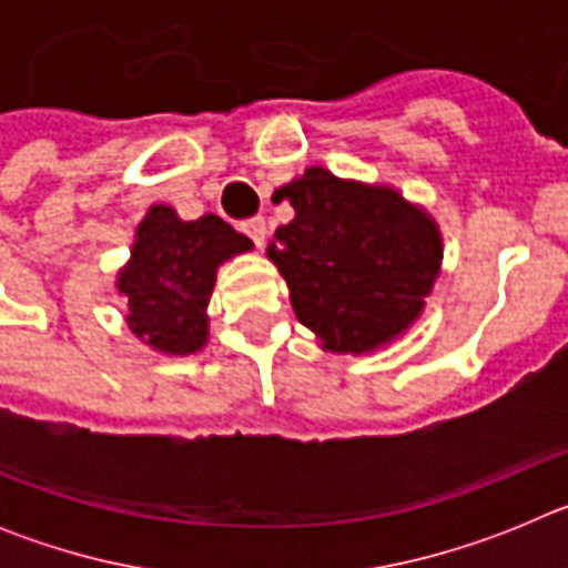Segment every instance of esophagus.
<instances>
[{
  "label": "esophagus",
  "mask_w": 568,
  "mask_h": 568,
  "mask_svg": "<svg viewBox=\"0 0 568 568\" xmlns=\"http://www.w3.org/2000/svg\"><path fill=\"white\" fill-rule=\"evenodd\" d=\"M241 230L253 239L255 247H264V241H267V222L264 219H247V222L241 224Z\"/></svg>",
  "instance_id": "obj_1"
}]
</instances>
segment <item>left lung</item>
Masks as SVG:
<instances>
[{"label": "left lung", "mask_w": 568, "mask_h": 568, "mask_svg": "<svg viewBox=\"0 0 568 568\" xmlns=\"http://www.w3.org/2000/svg\"><path fill=\"white\" fill-rule=\"evenodd\" d=\"M295 210L267 255L290 287L298 321L329 353H373L424 313L440 273L435 219L386 184L307 168L275 190Z\"/></svg>", "instance_id": "left-lung-1"}]
</instances>
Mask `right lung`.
Masks as SVG:
<instances>
[{"instance_id":"add662e5","label":"right lung","mask_w":568,"mask_h":568,"mask_svg":"<svg viewBox=\"0 0 568 568\" xmlns=\"http://www.w3.org/2000/svg\"><path fill=\"white\" fill-rule=\"evenodd\" d=\"M253 250L219 215L182 222L168 204H153L135 227L130 261L115 290L128 295V327L168 355H193L207 344V304L215 273L233 255Z\"/></svg>"}]
</instances>
